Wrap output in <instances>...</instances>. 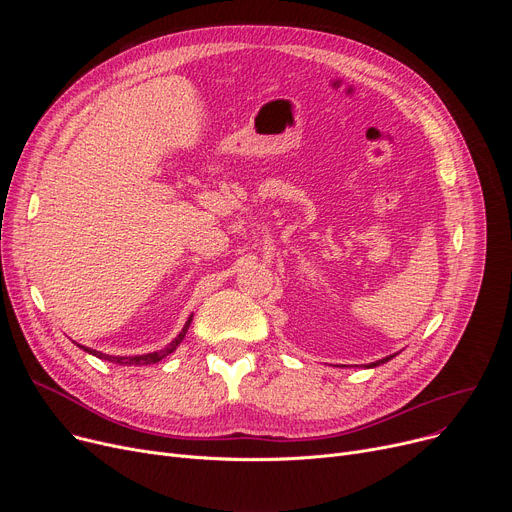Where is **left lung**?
I'll return each instance as SVG.
<instances>
[{
  "label": "left lung",
  "instance_id": "left-lung-1",
  "mask_svg": "<svg viewBox=\"0 0 512 512\" xmlns=\"http://www.w3.org/2000/svg\"><path fill=\"white\" fill-rule=\"evenodd\" d=\"M394 355H390V357H386V359H382V361H375V363H371L369 367H375V365H382V363H386V361H390Z\"/></svg>",
  "mask_w": 512,
  "mask_h": 512
}]
</instances>
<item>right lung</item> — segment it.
Instances as JSON below:
<instances>
[{
    "mask_svg": "<svg viewBox=\"0 0 512 512\" xmlns=\"http://www.w3.org/2000/svg\"><path fill=\"white\" fill-rule=\"evenodd\" d=\"M191 321H193V315L188 317V321L184 324V328H182V332L166 346V348H161V351H157V353H149V355H139V357H112V355H103V353H97V351H93V348H85V346H80L83 348V351H87V353H91L93 357H97V359H105V361H112V363H118V365H149V363H157V361H161L164 357H168V355H172L174 351H176V346L182 342V338L186 336V332H188V326H191Z\"/></svg>",
    "mask_w": 512,
    "mask_h": 512,
    "instance_id": "right-lung-1",
    "label": "right lung"
}]
</instances>
